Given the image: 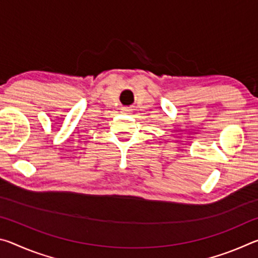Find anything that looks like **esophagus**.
<instances>
[{
	"mask_svg": "<svg viewBox=\"0 0 258 258\" xmlns=\"http://www.w3.org/2000/svg\"><path fill=\"white\" fill-rule=\"evenodd\" d=\"M132 110H133V109L131 107H123V108H121V112H124V113H131V112H132Z\"/></svg>",
	"mask_w": 258,
	"mask_h": 258,
	"instance_id": "34e87169",
	"label": "esophagus"
}]
</instances>
